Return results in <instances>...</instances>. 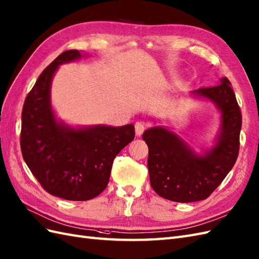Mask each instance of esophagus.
<instances>
[{
    "mask_svg": "<svg viewBox=\"0 0 259 259\" xmlns=\"http://www.w3.org/2000/svg\"><path fill=\"white\" fill-rule=\"evenodd\" d=\"M147 127H148V124L145 123V122H143V121H138V122H136V124H135V129H136V135L138 136V137H140L143 132H144V130L147 129Z\"/></svg>",
    "mask_w": 259,
    "mask_h": 259,
    "instance_id": "1",
    "label": "esophagus"
}]
</instances>
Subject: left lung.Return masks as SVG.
Listing matches in <instances>:
<instances>
[{
  "mask_svg": "<svg viewBox=\"0 0 259 259\" xmlns=\"http://www.w3.org/2000/svg\"><path fill=\"white\" fill-rule=\"evenodd\" d=\"M220 83L193 92L217 104L222 112L220 138L209 153L196 155L175 134L162 127L143 134L149 148L150 183L158 196L175 202L203 200L234 166L240 151L242 114L228 77Z\"/></svg>",
  "mask_w": 259,
  "mask_h": 259,
  "instance_id": "obj_1",
  "label": "left lung"
}]
</instances>
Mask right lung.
I'll list each match as a JSON object with an SVG mask.
<instances>
[{
	"label": "right lung",
	"mask_w": 259,
	"mask_h": 259,
	"mask_svg": "<svg viewBox=\"0 0 259 259\" xmlns=\"http://www.w3.org/2000/svg\"><path fill=\"white\" fill-rule=\"evenodd\" d=\"M77 50L58 56L25 99L21 149L24 161L52 196L85 201L107 187L115 157L135 139L134 124L72 129L58 123L50 105V84L59 64L76 60Z\"/></svg>",
	"instance_id": "1"
}]
</instances>
